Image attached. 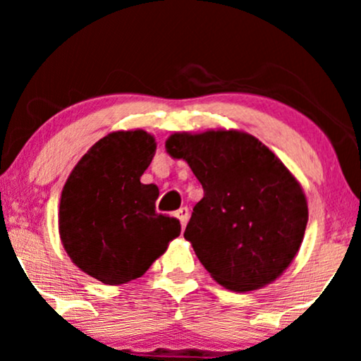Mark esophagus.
Instances as JSON below:
<instances>
[{
  "mask_svg": "<svg viewBox=\"0 0 361 361\" xmlns=\"http://www.w3.org/2000/svg\"><path fill=\"white\" fill-rule=\"evenodd\" d=\"M175 215L178 217V221L181 222V226H186V222H188V219H190V210H188V207H181V209H178L176 212H175Z\"/></svg>",
  "mask_w": 361,
  "mask_h": 361,
  "instance_id": "1",
  "label": "esophagus"
}]
</instances>
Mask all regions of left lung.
Returning <instances> with one entry per match:
<instances>
[{"label": "left lung", "instance_id": "obj_1", "mask_svg": "<svg viewBox=\"0 0 361 361\" xmlns=\"http://www.w3.org/2000/svg\"><path fill=\"white\" fill-rule=\"evenodd\" d=\"M166 151L186 161L204 188L185 239L210 276L234 292L279 279L309 221L304 190L287 166L255 135L234 128L175 132Z\"/></svg>", "mask_w": 361, "mask_h": 361}]
</instances>
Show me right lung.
Returning <instances> with one entry per match:
<instances>
[{"label": "right lung", "mask_w": 361, "mask_h": 361, "mask_svg": "<svg viewBox=\"0 0 361 361\" xmlns=\"http://www.w3.org/2000/svg\"><path fill=\"white\" fill-rule=\"evenodd\" d=\"M156 152L146 130H117L78 161L61 193L59 235L71 261L105 285L139 279L180 235L156 212L159 188L140 183Z\"/></svg>", "instance_id": "right-lung-1"}]
</instances>
